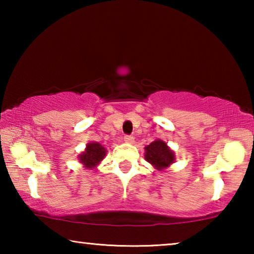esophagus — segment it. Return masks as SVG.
Returning <instances> with one entry per match:
<instances>
[{
  "label": "esophagus",
  "instance_id": "1",
  "mask_svg": "<svg viewBox=\"0 0 254 254\" xmlns=\"http://www.w3.org/2000/svg\"><path fill=\"white\" fill-rule=\"evenodd\" d=\"M124 141H126L127 143H133L134 142V137L132 135H124Z\"/></svg>",
  "mask_w": 254,
  "mask_h": 254
}]
</instances>
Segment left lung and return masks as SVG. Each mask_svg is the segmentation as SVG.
<instances>
[{
    "label": "left lung",
    "instance_id": "left-lung-1",
    "mask_svg": "<svg viewBox=\"0 0 254 254\" xmlns=\"http://www.w3.org/2000/svg\"><path fill=\"white\" fill-rule=\"evenodd\" d=\"M145 160L156 167V169L162 170L175 161V154L161 140H156L145 147Z\"/></svg>",
    "mask_w": 254,
    "mask_h": 254
}]
</instances>
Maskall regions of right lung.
I'll return each mask as SVG.
<instances>
[{
  "label": "right lung",
  "mask_w": 254,
  "mask_h": 254,
  "mask_svg": "<svg viewBox=\"0 0 254 254\" xmlns=\"http://www.w3.org/2000/svg\"><path fill=\"white\" fill-rule=\"evenodd\" d=\"M106 156V150L100 143L92 142L86 145V150L79 156V160L86 168H94Z\"/></svg>",
  "instance_id": "right-lung-1"
}]
</instances>
